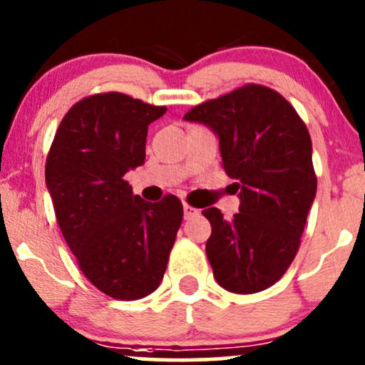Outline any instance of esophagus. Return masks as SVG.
I'll return each mask as SVG.
<instances>
[{"label":"esophagus","instance_id":"34e87169","mask_svg":"<svg viewBox=\"0 0 365 365\" xmlns=\"http://www.w3.org/2000/svg\"><path fill=\"white\" fill-rule=\"evenodd\" d=\"M182 210H184V219H190V217L198 214V210H196L195 207H191V205H187V203L182 205Z\"/></svg>","mask_w":365,"mask_h":365}]
</instances>
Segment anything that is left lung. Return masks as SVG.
I'll use <instances>...</instances> for the list:
<instances>
[{"instance_id":"1","label":"left lung","mask_w":365,"mask_h":365,"mask_svg":"<svg viewBox=\"0 0 365 365\" xmlns=\"http://www.w3.org/2000/svg\"><path fill=\"white\" fill-rule=\"evenodd\" d=\"M184 120L219 136L222 169L236 179L241 202L231 220L215 207L202 212L212 226L205 250L214 277L227 292H264L292 265L317 191L309 129L279 93L260 84L196 105Z\"/></svg>"}]
</instances>
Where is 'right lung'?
Here are the masks:
<instances>
[{"instance_id":"add662e5","label":"right lung","mask_w":365,"mask_h":365,"mask_svg":"<svg viewBox=\"0 0 365 365\" xmlns=\"http://www.w3.org/2000/svg\"><path fill=\"white\" fill-rule=\"evenodd\" d=\"M167 112L124 93L83 98L61 118L46 158V186L77 265L117 300L160 286L182 222V203L145 202L124 181L145 163L148 125Z\"/></svg>"}]
</instances>
